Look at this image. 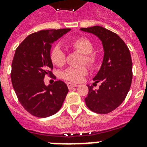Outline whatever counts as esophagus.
<instances>
[{
    "instance_id": "34e87169",
    "label": "esophagus",
    "mask_w": 147,
    "mask_h": 147,
    "mask_svg": "<svg viewBox=\"0 0 147 147\" xmlns=\"http://www.w3.org/2000/svg\"><path fill=\"white\" fill-rule=\"evenodd\" d=\"M67 85H68V88H69V89H71L72 88L77 87V86H78L77 84H74V83H71V82H68L67 83Z\"/></svg>"
}]
</instances>
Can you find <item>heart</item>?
<instances>
[{"instance_id":"obj_1","label":"heart","mask_w":147,"mask_h":147,"mask_svg":"<svg viewBox=\"0 0 147 147\" xmlns=\"http://www.w3.org/2000/svg\"><path fill=\"white\" fill-rule=\"evenodd\" d=\"M74 50L82 54L80 65L85 64L90 68H95L98 62V55L92 53L94 47L92 42L87 38H78L70 42ZM50 58L53 64L62 66L65 62V53L59 45H55L51 50ZM88 73L87 68L81 66L78 68H69L62 72V78L72 82H79Z\"/></svg>"}]
</instances>
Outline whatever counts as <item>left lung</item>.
Masks as SVG:
<instances>
[{"mask_svg": "<svg viewBox=\"0 0 147 147\" xmlns=\"http://www.w3.org/2000/svg\"><path fill=\"white\" fill-rule=\"evenodd\" d=\"M82 31L96 36L102 42L104 58L94 83L100 82L98 90L88 85L85 104L98 114H107L123 102L132 82V59L130 50L117 34L100 26L81 28Z\"/></svg>", "mask_w": 147, "mask_h": 147, "instance_id": "left-lung-1", "label": "left lung"}]
</instances>
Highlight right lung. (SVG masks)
I'll return each instance as SVG.
<instances>
[{
	"label": "right lung",
	"instance_id": "right-lung-1",
	"mask_svg": "<svg viewBox=\"0 0 147 147\" xmlns=\"http://www.w3.org/2000/svg\"><path fill=\"white\" fill-rule=\"evenodd\" d=\"M71 29L46 30L29 35L15 51L11 82L23 107L33 116L47 117L61 108L69 88L62 81L46 85L44 78L52 76V44Z\"/></svg>",
	"mask_w": 147,
	"mask_h": 147
}]
</instances>
